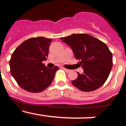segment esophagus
I'll use <instances>...</instances> for the list:
<instances>
[{
    "mask_svg": "<svg viewBox=\"0 0 126 126\" xmlns=\"http://www.w3.org/2000/svg\"><path fill=\"white\" fill-rule=\"evenodd\" d=\"M64 71H66L67 73H69L70 71H71V70H70V69H67L64 68Z\"/></svg>",
    "mask_w": 126,
    "mask_h": 126,
    "instance_id": "1",
    "label": "esophagus"
}]
</instances>
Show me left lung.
Wrapping results in <instances>:
<instances>
[{
    "instance_id": "obj_1",
    "label": "left lung",
    "mask_w": 126,
    "mask_h": 126,
    "mask_svg": "<svg viewBox=\"0 0 126 126\" xmlns=\"http://www.w3.org/2000/svg\"><path fill=\"white\" fill-rule=\"evenodd\" d=\"M61 40L71 47L76 59L82 65L83 73L78 74L72 84L83 92H92L101 87L111 69L112 53L106 44L88 34H73Z\"/></svg>"
}]
</instances>
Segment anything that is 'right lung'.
Wrapping results in <instances>:
<instances>
[{
	"instance_id": "add662e5",
	"label": "right lung",
	"mask_w": 126,
	"mask_h": 126,
	"mask_svg": "<svg viewBox=\"0 0 126 126\" xmlns=\"http://www.w3.org/2000/svg\"><path fill=\"white\" fill-rule=\"evenodd\" d=\"M52 38H31L21 44L13 53L10 71L20 87L32 93H39L49 86L59 67L49 69L43 64L48 55Z\"/></svg>"
}]
</instances>
